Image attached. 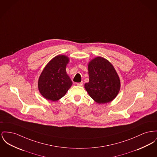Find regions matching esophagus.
I'll use <instances>...</instances> for the list:
<instances>
[{"instance_id": "esophagus-1", "label": "esophagus", "mask_w": 157, "mask_h": 157, "mask_svg": "<svg viewBox=\"0 0 157 157\" xmlns=\"http://www.w3.org/2000/svg\"><path fill=\"white\" fill-rule=\"evenodd\" d=\"M77 85L78 86H82L83 85V82H79V83H77Z\"/></svg>"}]
</instances>
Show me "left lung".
Returning <instances> with one entry per match:
<instances>
[{
  "label": "left lung",
  "mask_w": 157,
  "mask_h": 157,
  "mask_svg": "<svg viewBox=\"0 0 157 157\" xmlns=\"http://www.w3.org/2000/svg\"><path fill=\"white\" fill-rule=\"evenodd\" d=\"M89 82L84 87L90 96L98 104L112 101L120 90V80L114 66L100 56L88 64Z\"/></svg>",
  "instance_id": "8db88e82"
}]
</instances>
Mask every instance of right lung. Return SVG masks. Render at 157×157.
I'll return each mask as SVG.
<instances>
[{
	"label": "right lung",
	"mask_w": 157,
	"mask_h": 157,
	"mask_svg": "<svg viewBox=\"0 0 157 157\" xmlns=\"http://www.w3.org/2000/svg\"><path fill=\"white\" fill-rule=\"evenodd\" d=\"M69 57L57 55L47 64L40 74L38 88L41 95L47 100L56 101L62 98L72 85L66 67Z\"/></svg>",
	"instance_id": "add662e5"
}]
</instances>
